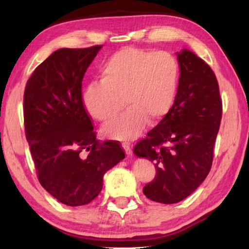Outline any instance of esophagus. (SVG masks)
Segmentation results:
<instances>
[{"label":"esophagus","instance_id":"34e87169","mask_svg":"<svg viewBox=\"0 0 249 249\" xmlns=\"http://www.w3.org/2000/svg\"><path fill=\"white\" fill-rule=\"evenodd\" d=\"M122 147H123V148H124L126 155H128V156L132 155V153H133V151H132V146H130L128 142H123V144H122Z\"/></svg>","mask_w":249,"mask_h":249}]
</instances>
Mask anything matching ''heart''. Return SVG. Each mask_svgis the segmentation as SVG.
I'll return each mask as SVG.
<instances>
[{"mask_svg": "<svg viewBox=\"0 0 249 249\" xmlns=\"http://www.w3.org/2000/svg\"><path fill=\"white\" fill-rule=\"evenodd\" d=\"M101 81L88 84L83 104L93 119L107 122L124 107L103 133L112 140H135L149 122L157 124L174 105L180 80L179 62L168 52L125 47L113 53L100 69Z\"/></svg>", "mask_w": 249, "mask_h": 249, "instance_id": "b5f03b06", "label": "heart"}]
</instances>
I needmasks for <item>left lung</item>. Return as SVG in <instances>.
<instances>
[{
	"mask_svg": "<svg viewBox=\"0 0 249 249\" xmlns=\"http://www.w3.org/2000/svg\"><path fill=\"white\" fill-rule=\"evenodd\" d=\"M180 80L169 113L137 142L134 153L155 163L156 176L142 192L149 200L178 203L203 182L212 167L222 119L215 74L188 49L178 53Z\"/></svg>",
	"mask_w": 249,
	"mask_h": 249,
	"instance_id": "obj_1",
	"label": "left lung"
}]
</instances>
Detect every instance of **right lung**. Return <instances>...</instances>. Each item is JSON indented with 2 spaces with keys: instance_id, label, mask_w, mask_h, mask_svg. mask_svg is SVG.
<instances>
[{
  "instance_id": "obj_1",
  "label": "right lung",
  "mask_w": 249,
  "mask_h": 249,
  "mask_svg": "<svg viewBox=\"0 0 249 249\" xmlns=\"http://www.w3.org/2000/svg\"><path fill=\"white\" fill-rule=\"evenodd\" d=\"M101 45L62 48L34 70L24 92L26 140L43 188L69 206L93 201L105 172L125 158L116 141L100 142L82 100V80Z\"/></svg>"
}]
</instances>
